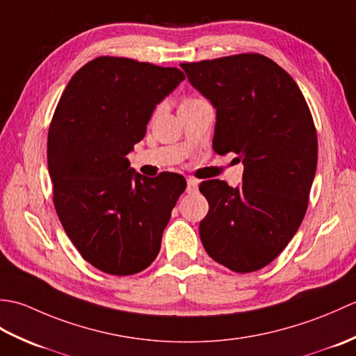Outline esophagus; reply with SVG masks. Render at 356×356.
I'll use <instances>...</instances> for the list:
<instances>
[{
  "label": "esophagus",
  "instance_id": "1",
  "mask_svg": "<svg viewBox=\"0 0 356 356\" xmlns=\"http://www.w3.org/2000/svg\"><path fill=\"white\" fill-rule=\"evenodd\" d=\"M197 188H199V180H195V179H193V177L186 179V191H188V193L197 191Z\"/></svg>",
  "mask_w": 356,
  "mask_h": 356
}]
</instances>
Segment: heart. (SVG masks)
I'll return each instance as SVG.
<instances>
[{
  "mask_svg": "<svg viewBox=\"0 0 356 356\" xmlns=\"http://www.w3.org/2000/svg\"><path fill=\"white\" fill-rule=\"evenodd\" d=\"M188 101H193V99H188ZM188 101H185V102H188Z\"/></svg>",
  "mask_w": 356,
  "mask_h": 356,
  "instance_id": "heart-1",
  "label": "heart"
}]
</instances>
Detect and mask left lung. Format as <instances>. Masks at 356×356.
Returning a JSON list of instances; mask_svg holds the SVG:
<instances>
[{"instance_id": "left-lung-1", "label": "left lung", "mask_w": 356, "mask_h": 356, "mask_svg": "<svg viewBox=\"0 0 356 356\" xmlns=\"http://www.w3.org/2000/svg\"><path fill=\"white\" fill-rule=\"evenodd\" d=\"M190 84L213 105L217 154L243 161L237 188L207 180L209 211L199 226L211 259L254 272L283 251L298 231L315 177L318 142L303 93L259 53L182 64Z\"/></svg>"}]
</instances>
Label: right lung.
I'll list each match as a JSON object with an SVG mask.
<instances>
[{"mask_svg":"<svg viewBox=\"0 0 356 356\" xmlns=\"http://www.w3.org/2000/svg\"><path fill=\"white\" fill-rule=\"evenodd\" d=\"M185 79L176 67L101 56L67 84L49 128L53 202L67 236L95 268L131 275L159 254L186 180L136 172L127 156L156 107Z\"/></svg>","mask_w":356,"mask_h":356,"instance_id":"add662e5","label":"right lung"}]
</instances>
